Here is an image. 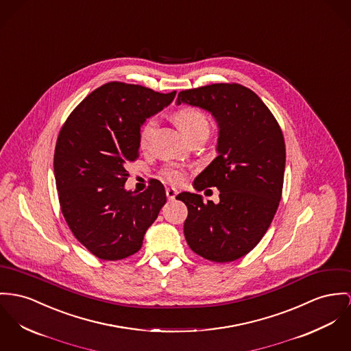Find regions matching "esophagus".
Masks as SVG:
<instances>
[{
	"label": "esophagus",
	"mask_w": 351,
	"mask_h": 351,
	"mask_svg": "<svg viewBox=\"0 0 351 351\" xmlns=\"http://www.w3.org/2000/svg\"><path fill=\"white\" fill-rule=\"evenodd\" d=\"M165 193H167L168 200H173L176 197V195H178V191L175 189H165Z\"/></svg>",
	"instance_id": "esophagus-1"
}]
</instances>
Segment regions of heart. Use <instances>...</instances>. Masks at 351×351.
<instances>
[{
  "label": "heart",
  "instance_id": "b5f03b06",
  "mask_svg": "<svg viewBox=\"0 0 351 351\" xmlns=\"http://www.w3.org/2000/svg\"><path fill=\"white\" fill-rule=\"evenodd\" d=\"M175 123L178 124V127L180 128V131L184 134V136L191 140L195 136L202 135V134H207L210 132V123L208 119L206 117L204 113H202L200 110L195 108H183L179 109L175 116ZM156 128V120L155 119H148L144 125L140 130L138 134V145L140 148H145L149 137L152 135V132ZM164 178L173 183V184H180L184 180V172L180 168L176 167H169L164 171Z\"/></svg>",
  "mask_w": 351,
  "mask_h": 351
}]
</instances>
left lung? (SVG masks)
I'll use <instances>...</instances> for the list:
<instances>
[{"label":"left lung","instance_id":"obj_1","mask_svg":"<svg viewBox=\"0 0 351 351\" xmlns=\"http://www.w3.org/2000/svg\"><path fill=\"white\" fill-rule=\"evenodd\" d=\"M210 112L219 132L216 156L193 180V189H219V203L182 192L189 216V248L213 262H232L248 254L266 234L278 210L286 165L280 127L270 109L241 84H213L182 90L176 106Z\"/></svg>","mask_w":351,"mask_h":351}]
</instances>
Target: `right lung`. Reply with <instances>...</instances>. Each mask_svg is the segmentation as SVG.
Wrapping results in <instances>:
<instances>
[{
	"mask_svg": "<svg viewBox=\"0 0 351 351\" xmlns=\"http://www.w3.org/2000/svg\"><path fill=\"white\" fill-rule=\"evenodd\" d=\"M175 95L108 82L89 93L60 131L53 167L61 213L76 239L99 259L120 261L137 252L167 202L159 180L140 193L124 184L127 164L138 156L140 127Z\"/></svg>",
	"mask_w": 351,
	"mask_h": 351,
	"instance_id": "right-lung-1",
	"label": "right lung"
}]
</instances>
